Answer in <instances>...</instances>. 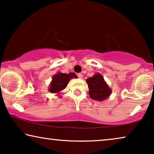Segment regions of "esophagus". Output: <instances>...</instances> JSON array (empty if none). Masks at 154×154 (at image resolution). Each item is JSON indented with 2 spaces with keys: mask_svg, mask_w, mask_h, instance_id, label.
Returning a JSON list of instances; mask_svg holds the SVG:
<instances>
[{
  "mask_svg": "<svg viewBox=\"0 0 154 154\" xmlns=\"http://www.w3.org/2000/svg\"><path fill=\"white\" fill-rule=\"evenodd\" d=\"M77 76H78V77L79 78V79H82V77H83V75H82L81 73H79V74H77Z\"/></svg>",
  "mask_w": 154,
  "mask_h": 154,
  "instance_id": "esophagus-1",
  "label": "esophagus"
}]
</instances>
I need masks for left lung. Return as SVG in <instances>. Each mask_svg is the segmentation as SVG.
Returning a JSON list of instances; mask_svg holds the SVG:
<instances>
[{"label": "left lung", "instance_id": "8db88e82", "mask_svg": "<svg viewBox=\"0 0 154 154\" xmlns=\"http://www.w3.org/2000/svg\"><path fill=\"white\" fill-rule=\"evenodd\" d=\"M86 82L89 89V96L93 100L103 101L112 94V89L100 73H96L93 77H88L86 79Z\"/></svg>", "mask_w": 154, "mask_h": 154}]
</instances>
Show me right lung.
I'll use <instances>...</instances> for the list:
<instances>
[{
	"mask_svg": "<svg viewBox=\"0 0 154 154\" xmlns=\"http://www.w3.org/2000/svg\"><path fill=\"white\" fill-rule=\"evenodd\" d=\"M77 75L74 72L69 74L58 72L52 77V81L49 84V91L52 94H58L66 88L68 82L72 78H77Z\"/></svg>",
	"mask_w": 154,
	"mask_h": 154,
	"instance_id": "1",
	"label": "right lung"
}]
</instances>
